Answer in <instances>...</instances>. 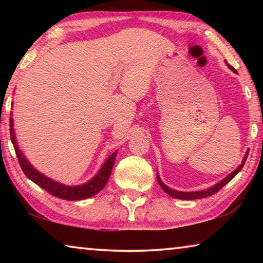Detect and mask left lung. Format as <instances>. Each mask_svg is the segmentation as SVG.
<instances>
[{
    "label": "left lung",
    "mask_w": 263,
    "mask_h": 263,
    "mask_svg": "<svg viewBox=\"0 0 263 263\" xmlns=\"http://www.w3.org/2000/svg\"><path fill=\"white\" fill-rule=\"evenodd\" d=\"M226 65L229 66V68L231 69V70H233V72H235V69L232 67V66H230L228 62H226ZM247 157H248V151H247V153L245 154V158H243V160H242V162H241V164H240V166L235 169L234 172H232L231 173V174L229 175V176H226L224 180H221L220 182H218L217 184H215L213 186H211V188H209V189H206V190H201V191H177V190H174V189H172V188H169V186H167L166 184L163 183V182L161 181V179H160V176H159V174L157 173V180H158V183L160 184V186H161V188L164 190V193L166 194H168L169 196H172V197H174V198H179V199H198V198H205V197H208V196H211V195H213V194H216L217 191H219L222 186H224L225 184H228L229 182L233 179V177L238 174V173L241 171L242 169V167H243V164H245V162H246V159H247Z\"/></svg>",
    "instance_id": "1"
}]
</instances>
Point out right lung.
Listing matches in <instances>:
<instances>
[{"mask_svg":"<svg viewBox=\"0 0 263 263\" xmlns=\"http://www.w3.org/2000/svg\"><path fill=\"white\" fill-rule=\"evenodd\" d=\"M10 138L11 142L14 145L15 152L17 158H18L20 166L22 171L24 172L28 179H30L35 184L42 186L43 189H45L48 194L55 196L58 198L61 199H67V201H80V199H86L91 197V196L96 195L97 193L104 188L105 184L108 183V180L112 171L116 155H117L118 151H116L110 157L106 159V161L103 163V166L99 171V173L92 177L90 181H88L87 183H83L81 185H65L62 183H59L54 180L50 179V177L45 176L42 173H39L37 169L32 167L28 159H26L22 151L20 149L18 145H17L15 130H14V121L10 117Z\"/></svg>","mask_w":263,"mask_h":263,"instance_id":"obj_1","label":"right lung"}]
</instances>
